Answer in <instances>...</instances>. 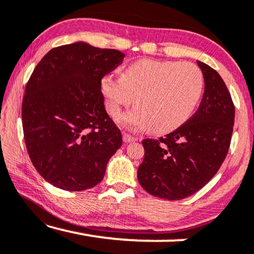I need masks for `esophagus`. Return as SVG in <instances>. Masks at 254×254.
Instances as JSON below:
<instances>
[{"label":"esophagus","mask_w":254,"mask_h":254,"mask_svg":"<svg viewBox=\"0 0 254 254\" xmlns=\"http://www.w3.org/2000/svg\"><path fill=\"white\" fill-rule=\"evenodd\" d=\"M133 141H136V137L131 136V135H129V134L124 133V142H125V143H129V142H133Z\"/></svg>","instance_id":"1"}]
</instances>
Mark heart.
Masks as SVG:
<instances>
[{"mask_svg":"<svg viewBox=\"0 0 254 254\" xmlns=\"http://www.w3.org/2000/svg\"><path fill=\"white\" fill-rule=\"evenodd\" d=\"M204 78L192 62L141 60L125 69L120 77L107 75L102 79L106 107L118 117L133 102L135 107L119 118L129 128L152 133H168L185 123L202 96Z\"/></svg>","mask_w":254,"mask_h":254,"instance_id":"heart-1","label":"heart"}]
</instances>
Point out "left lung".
I'll return each instance as SVG.
<instances>
[{"instance_id": "1", "label": "left lung", "mask_w": 254, "mask_h": 254, "mask_svg": "<svg viewBox=\"0 0 254 254\" xmlns=\"http://www.w3.org/2000/svg\"><path fill=\"white\" fill-rule=\"evenodd\" d=\"M197 65L204 92L196 112L165 136L142 141L138 183L161 199L182 200L196 193L216 175L230 147L235 123L230 92L215 69L200 61Z\"/></svg>"}]
</instances>
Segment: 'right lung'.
Masks as SVG:
<instances>
[{"label":"right lung","instance_id":"obj_1","mask_svg":"<svg viewBox=\"0 0 254 254\" xmlns=\"http://www.w3.org/2000/svg\"><path fill=\"white\" fill-rule=\"evenodd\" d=\"M124 58L85 43L62 45L30 76L22 104L24 140L33 166L55 187L78 192L96 186L123 144L100 89Z\"/></svg>","mask_w":254,"mask_h":254}]
</instances>
